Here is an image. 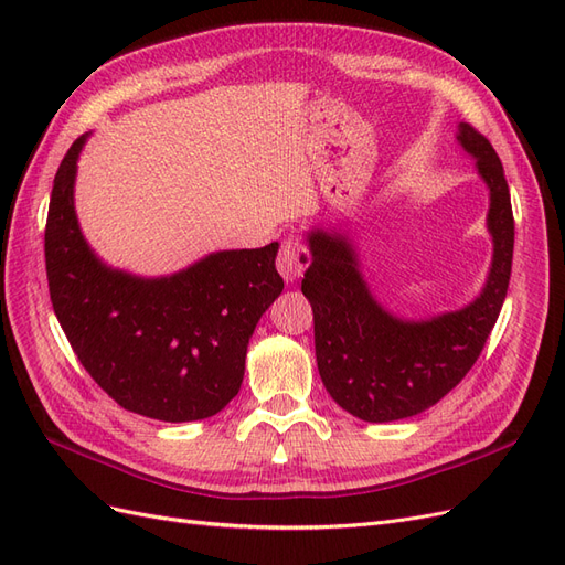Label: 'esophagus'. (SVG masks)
I'll use <instances>...</instances> for the list:
<instances>
[{"label":"esophagus","instance_id":"34e87169","mask_svg":"<svg viewBox=\"0 0 565 565\" xmlns=\"http://www.w3.org/2000/svg\"><path fill=\"white\" fill-rule=\"evenodd\" d=\"M309 264H311V254L301 243H297V241H285L282 243L276 266L280 270V276L285 278V282L301 280L306 268H309Z\"/></svg>","mask_w":565,"mask_h":565}]
</instances>
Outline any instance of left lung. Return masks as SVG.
<instances>
[{
	"mask_svg": "<svg viewBox=\"0 0 565 565\" xmlns=\"http://www.w3.org/2000/svg\"><path fill=\"white\" fill-rule=\"evenodd\" d=\"M459 148L488 188L486 226L492 259L469 303L426 318H403L374 297L349 224L303 233L311 252L301 292L311 301L320 380L339 407L363 422L424 413L452 391L481 355L507 297L514 256V214L498 152L467 122Z\"/></svg>",
	"mask_w": 565,
	"mask_h": 565,
	"instance_id": "1",
	"label": "left lung"
}]
</instances>
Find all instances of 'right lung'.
Segmentation results:
<instances>
[{
    "mask_svg": "<svg viewBox=\"0 0 565 565\" xmlns=\"http://www.w3.org/2000/svg\"><path fill=\"white\" fill-rule=\"evenodd\" d=\"M87 139L67 150L49 202L44 256L54 313L84 370L117 405L160 422L207 419L241 391L256 322L282 292L278 243L212 252L158 278L108 266L75 212Z\"/></svg>",
    "mask_w": 565,
    "mask_h": 565,
    "instance_id": "add662e5",
    "label": "right lung"
}]
</instances>
